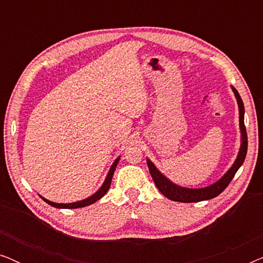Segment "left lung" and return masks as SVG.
I'll use <instances>...</instances> for the list:
<instances>
[{
  "mask_svg": "<svg viewBox=\"0 0 263 263\" xmlns=\"http://www.w3.org/2000/svg\"><path fill=\"white\" fill-rule=\"evenodd\" d=\"M231 88L233 93H235L237 104H238L240 129V147L235 163H233L232 166L226 171V174L222 176L220 179H218L217 182L213 183V184L204 186V188H184V186L177 185L176 183L171 182L167 177H165V176L156 167V165L147 158V165H148L151 176H152L153 181L156 183L157 188L159 189V192L163 194L164 196H166L167 199H170L172 201H177V202H200V201L213 199V197L218 196L219 194L224 192L226 186L230 184V182H231L232 178L235 177L236 172L238 171V168L240 166H242L244 159H246L248 149V136L246 125H244V105L243 100L240 98L239 93L237 92V89L235 87H232V86Z\"/></svg>",
  "mask_w": 263,
  "mask_h": 263,
  "instance_id": "1",
  "label": "left lung"
}]
</instances>
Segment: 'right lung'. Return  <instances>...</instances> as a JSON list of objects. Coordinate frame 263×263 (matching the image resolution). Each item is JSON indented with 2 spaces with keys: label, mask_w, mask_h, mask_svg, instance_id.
Here are the masks:
<instances>
[{
  "label": "right lung",
  "mask_w": 263,
  "mask_h": 263,
  "mask_svg": "<svg viewBox=\"0 0 263 263\" xmlns=\"http://www.w3.org/2000/svg\"><path fill=\"white\" fill-rule=\"evenodd\" d=\"M120 158L121 157H118L117 159L114 161V164L111 165L110 170H109V172H107V175H106V177H105V181H104L102 186H100V188L97 190V192L93 194V195L87 197V199H84V200H81V201H77V202H71V203H56V202H52V201H49L48 199H45V197H43V196H41V197L45 201L46 203H49L50 206L56 207V208H67V210H70V208H81V207L89 206V204L95 203L96 201H98L99 199H102V197L106 194L107 190H109L110 184H111V179H112L114 172H115V170H116V166H117L118 161H120Z\"/></svg>",
  "instance_id": "right-lung-1"
}]
</instances>
